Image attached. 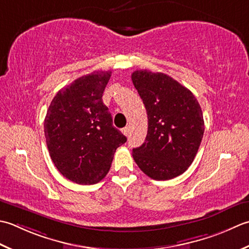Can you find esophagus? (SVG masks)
<instances>
[{
    "mask_svg": "<svg viewBox=\"0 0 249 249\" xmlns=\"http://www.w3.org/2000/svg\"><path fill=\"white\" fill-rule=\"evenodd\" d=\"M121 132H123V133L125 136H128V134H129V126H125V128H124L123 130H121Z\"/></svg>",
    "mask_w": 249,
    "mask_h": 249,
    "instance_id": "esophagus-1",
    "label": "esophagus"
}]
</instances>
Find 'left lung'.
<instances>
[{"mask_svg":"<svg viewBox=\"0 0 249 249\" xmlns=\"http://www.w3.org/2000/svg\"><path fill=\"white\" fill-rule=\"evenodd\" d=\"M131 78L148 118L146 140L133 148V159L153 179L179 176L194 162L204 133L201 106L189 89L166 74L140 70Z\"/></svg>","mask_w":249,"mask_h":249,"instance_id":"8db88e82","label":"left lung"}]
</instances>
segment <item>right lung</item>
<instances>
[{
    "label": "right lung",
    "instance_id": "1",
    "mask_svg": "<svg viewBox=\"0 0 249 249\" xmlns=\"http://www.w3.org/2000/svg\"><path fill=\"white\" fill-rule=\"evenodd\" d=\"M110 75V71H96L74 80L54 95L45 117L50 158L60 173L76 184L102 180L116 149L126 142L102 101Z\"/></svg>",
    "mask_w": 249,
    "mask_h": 249
}]
</instances>
